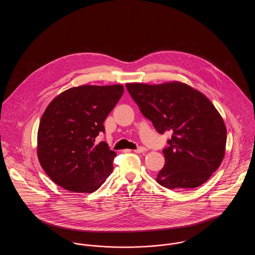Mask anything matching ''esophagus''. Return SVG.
Listing matches in <instances>:
<instances>
[{
	"label": "esophagus",
	"instance_id": "34e87169",
	"mask_svg": "<svg viewBox=\"0 0 255 255\" xmlns=\"http://www.w3.org/2000/svg\"><path fill=\"white\" fill-rule=\"evenodd\" d=\"M133 152H134V153H137V154L144 153V152H146V148L145 147H139V148H137V149L133 150Z\"/></svg>",
	"mask_w": 255,
	"mask_h": 255
}]
</instances>
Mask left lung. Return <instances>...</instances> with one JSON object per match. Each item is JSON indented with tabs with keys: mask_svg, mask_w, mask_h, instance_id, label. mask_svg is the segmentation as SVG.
Wrapping results in <instances>:
<instances>
[{
	"mask_svg": "<svg viewBox=\"0 0 255 255\" xmlns=\"http://www.w3.org/2000/svg\"><path fill=\"white\" fill-rule=\"evenodd\" d=\"M126 88L158 133L173 132L156 181L176 190L205 183L221 165L227 143L225 122L211 101L179 81L127 83Z\"/></svg>",
	"mask_w": 255,
	"mask_h": 255,
	"instance_id": "left-lung-1",
	"label": "left lung"
}]
</instances>
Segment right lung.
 <instances>
[{"label": "right lung", "instance_id": "1", "mask_svg": "<svg viewBox=\"0 0 255 255\" xmlns=\"http://www.w3.org/2000/svg\"><path fill=\"white\" fill-rule=\"evenodd\" d=\"M123 92L121 84L78 86L50 101L38 128L37 157L52 182L71 192L92 193L106 181L117 154L95 141Z\"/></svg>", "mask_w": 255, "mask_h": 255}]
</instances>
